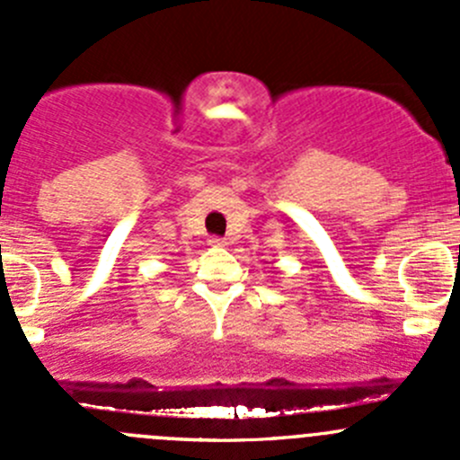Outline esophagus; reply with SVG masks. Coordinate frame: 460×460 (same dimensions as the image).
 Here are the masks:
<instances>
[{
  "mask_svg": "<svg viewBox=\"0 0 460 460\" xmlns=\"http://www.w3.org/2000/svg\"><path fill=\"white\" fill-rule=\"evenodd\" d=\"M208 244H213V247H225V240H222V238H211V240H208Z\"/></svg>",
  "mask_w": 460,
  "mask_h": 460,
  "instance_id": "1",
  "label": "esophagus"
}]
</instances>
